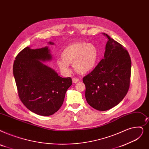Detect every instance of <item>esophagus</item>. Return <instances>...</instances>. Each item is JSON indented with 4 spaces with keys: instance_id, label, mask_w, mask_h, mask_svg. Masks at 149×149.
<instances>
[{
    "instance_id": "obj_1",
    "label": "esophagus",
    "mask_w": 149,
    "mask_h": 149,
    "mask_svg": "<svg viewBox=\"0 0 149 149\" xmlns=\"http://www.w3.org/2000/svg\"><path fill=\"white\" fill-rule=\"evenodd\" d=\"M80 81V79H77V78H73L72 79V81L74 82V83H77V82H79Z\"/></svg>"
}]
</instances>
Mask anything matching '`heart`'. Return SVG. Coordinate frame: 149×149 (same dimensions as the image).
Returning a JSON list of instances; mask_svg holds the SVG:
<instances>
[{"label":"heart","mask_w":149,"mask_h":149,"mask_svg":"<svg viewBox=\"0 0 149 149\" xmlns=\"http://www.w3.org/2000/svg\"><path fill=\"white\" fill-rule=\"evenodd\" d=\"M61 58L62 59L57 60L56 64L63 73L69 74L71 70L69 64H73L77 72L85 74L95 66L99 58V51L93 44L78 42L64 49Z\"/></svg>","instance_id":"obj_1"}]
</instances>
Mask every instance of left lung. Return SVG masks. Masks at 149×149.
Masks as SVG:
<instances>
[{"label":"left lung","instance_id":"obj_1","mask_svg":"<svg viewBox=\"0 0 149 149\" xmlns=\"http://www.w3.org/2000/svg\"><path fill=\"white\" fill-rule=\"evenodd\" d=\"M104 58L83 79L88 104L99 111L117 105L130 85L132 61L126 49L107 34Z\"/></svg>","mask_w":149,"mask_h":149}]
</instances>
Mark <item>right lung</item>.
Here are the masks:
<instances>
[{
	"mask_svg": "<svg viewBox=\"0 0 149 149\" xmlns=\"http://www.w3.org/2000/svg\"><path fill=\"white\" fill-rule=\"evenodd\" d=\"M51 58L48 47H27L17 55L13 68L19 99L29 110L44 116L58 110L72 85L70 77L62 78L41 61Z\"/></svg>",
	"mask_w": 149,
	"mask_h": 149,
	"instance_id": "add662e5",
	"label": "right lung"
}]
</instances>
